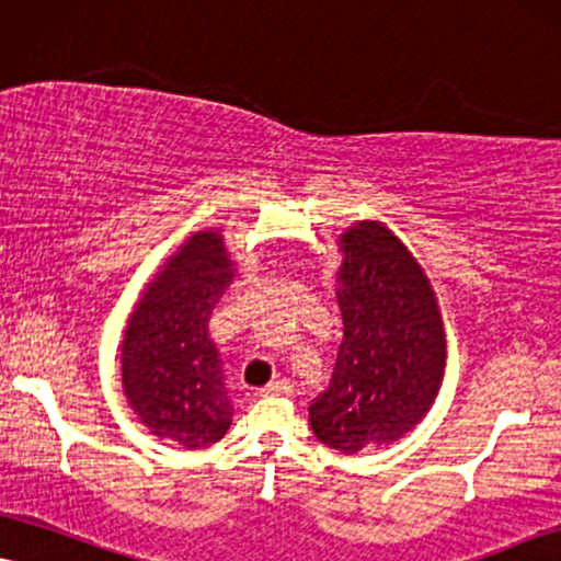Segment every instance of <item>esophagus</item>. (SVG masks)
Here are the masks:
<instances>
[{"mask_svg":"<svg viewBox=\"0 0 561 561\" xmlns=\"http://www.w3.org/2000/svg\"><path fill=\"white\" fill-rule=\"evenodd\" d=\"M261 393H268V396H287V393H293V386H289L287 380H274V382H268V386H266Z\"/></svg>","mask_w":561,"mask_h":561,"instance_id":"1","label":"esophagus"}]
</instances>
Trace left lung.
<instances>
[{"mask_svg":"<svg viewBox=\"0 0 561 561\" xmlns=\"http://www.w3.org/2000/svg\"><path fill=\"white\" fill-rule=\"evenodd\" d=\"M344 318L331 386L308 407L310 430L333 450L393 445L435 407L445 378V323L427 272L378 219L336 240Z\"/></svg>","mask_w":561,"mask_h":561,"instance_id":"left-lung-1","label":"left lung"}]
</instances>
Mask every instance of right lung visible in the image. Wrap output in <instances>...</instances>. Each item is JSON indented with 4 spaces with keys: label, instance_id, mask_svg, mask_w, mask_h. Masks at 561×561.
Instances as JSON below:
<instances>
[{
    "label": "right lung",
    "instance_id": "right-lung-1",
    "mask_svg": "<svg viewBox=\"0 0 561 561\" xmlns=\"http://www.w3.org/2000/svg\"><path fill=\"white\" fill-rule=\"evenodd\" d=\"M222 230H196L162 261L122 331V388L154 437L186 450L219 443L232 424L222 357L209 318L232 285Z\"/></svg>",
    "mask_w": 561,
    "mask_h": 561
}]
</instances>
